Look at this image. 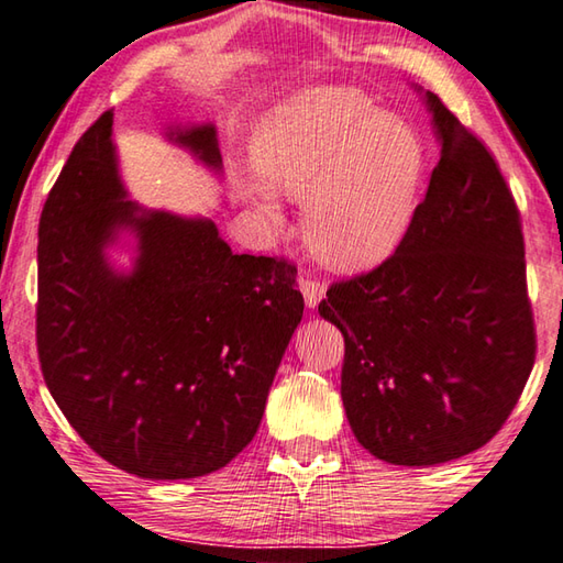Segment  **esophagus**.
I'll use <instances>...</instances> for the list:
<instances>
[{
  "mask_svg": "<svg viewBox=\"0 0 563 563\" xmlns=\"http://www.w3.org/2000/svg\"><path fill=\"white\" fill-rule=\"evenodd\" d=\"M299 287H301L303 299H307V307L309 309L317 307V303L323 299V294H327V289H323V284L319 279H311V276H301Z\"/></svg>",
  "mask_w": 563,
  "mask_h": 563,
  "instance_id": "1",
  "label": "esophagus"
}]
</instances>
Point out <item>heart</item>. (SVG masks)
I'll return each mask as SVG.
<instances>
[{"mask_svg": "<svg viewBox=\"0 0 563 563\" xmlns=\"http://www.w3.org/2000/svg\"><path fill=\"white\" fill-rule=\"evenodd\" d=\"M252 157L274 192L307 205V242L336 269H368L396 250L426 173L416 133L346 88H317L274 113ZM254 207L266 222L282 220L266 192Z\"/></svg>", "mask_w": 563, "mask_h": 563, "instance_id": "heart-1", "label": "heart"}]
</instances>
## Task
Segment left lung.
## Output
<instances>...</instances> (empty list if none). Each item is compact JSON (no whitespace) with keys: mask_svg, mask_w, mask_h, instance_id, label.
I'll return each instance as SVG.
<instances>
[{"mask_svg":"<svg viewBox=\"0 0 563 563\" xmlns=\"http://www.w3.org/2000/svg\"><path fill=\"white\" fill-rule=\"evenodd\" d=\"M428 106L440 163L406 236L319 303L346 343L341 398L353 435L406 467L487 445L537 358L515 195L487 145L435 93Z\"/></svg>","mask_w":563,"mask_h":563,"instance_id":"left-lung-1","label":"left lung"}]
</instances>
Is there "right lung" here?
<instances>
[{"mask_svg": "<svg viewBox=\"0 0 563 563\" xmlns=\"http://www.w3.org/2000/svg\"><path fill=\"white\" fill-rule=\"evenodd\" d=\"M111 125L106 111L78 137L38 220V363L96 455L143 479L202 477L260 428L303 313L297 266L125 200ZM170 135L222 165L212 125ZM123 225L139 236L131 275L102 254Z\"/></svg>", "mask_w": 563, "mask_h": 563, "instance_id": "add662e5", "label": "right lung"}]
</instances>
